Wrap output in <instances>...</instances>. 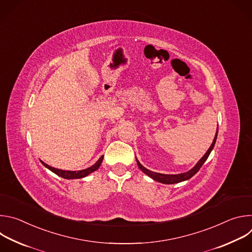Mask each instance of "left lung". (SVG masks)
<instances>
[{
    "mask_svg": "<svg viewBox=\"0 0 252 252\" xmlns=\"http://www.w3.org/2000/svg\"><path fill=\"white\" fill-rule=\"evenodd\" d=\"M218 132H219V127L217 129V133H215V136H214V139L211 143L210 148L208 149V151L205 153V155L198 160V162L189 171L187 172H184V173H178V174H163V173H158V172H155V171H151L150 169L146 168L145 166H142L140 164V162L136 159V162H137V165L139 167V169H141V171L145 172L147 175H149L150 177H152L154 181H157L158 183H161V184H164V185H173V184H177V183H182V182H185V181H188V179H189L190 177H192L199 169L200 167L202 166V164L205 162V160L207 159V158L209 157L211 151L213 150L214 148V145H215V141H217V137H218Z\"/></svg>",
    "mask_w": 252,
    "mask_h": 252,
    "instance_id": "1",
    "label": "left lung"
}]
</instances>
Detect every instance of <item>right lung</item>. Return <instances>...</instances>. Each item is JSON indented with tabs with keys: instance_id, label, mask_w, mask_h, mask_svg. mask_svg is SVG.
Segmentation results:
<instances>
[{
	"instance_id": "1",
	"label": "right lung",
	"mask_w": 252,
	"mask_h": 252,
	"mask_svg": "<svg viewBox=\"0 0 252 252\" xmlns=\"http://www.w3.org/2000/svg\"><path fill=\"white\" fill-rule=\"evenodd\" d=\"M102 159H103V156H101L94 165H92V166H90V167H88V168H86V169L75 170V171H71V170H63V169L55 168V167H52V166H50L49 164L43 162L42 160H41V162H42L47 168H49L51 171H53L54 173H56L57 175H59V176H61V177H63V178H66V179H74V178H83V177L89 175L90 173L94 172V170H96V169L100 166V164H101V162H102Z\"/></svg>"
}]
</instances>
